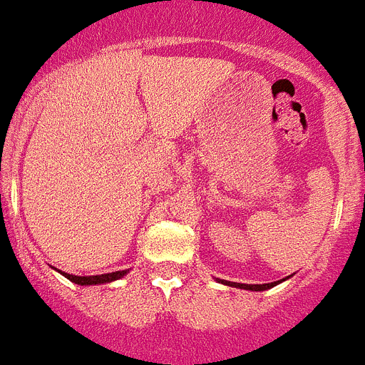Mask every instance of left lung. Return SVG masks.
<instances>
[{
    "instance_id": "left-lung-1",
    "label": "left lung",
    "mask_w": 365,
    "mask_h": 365,
    "mask_svg": "<svg viewBox=\"0 0 365 365\" xmlns=\"http://www.w3.org/2000/svg\"><path fill=\"white\" fill-rule=\"evenodd\" d=\"M285 280V278H284ZM284 280H278V282H271V284H236V282H227V280H218L225 285H231V287H240V289H249V291H265V289H271L274 285H278L280 282Z\"/></svg>"
}]
</instances>
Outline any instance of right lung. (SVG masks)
I'll list each match as a JSON object with an SVG mask.
<instances>
[{"label":"right lung","mask_w":365,"mask_h":365,"mask_svg":"<svg viewBox=\"0 0 365 365\" xmlns=\"http://www.w3.org/2000/svg\"><path fill=\"white\" fill-rule=\"evenodd\" d=\"M58 271H60V269H58ZM127 272L129 271L125 269V271L107 272V274H96V277H76V274H67V272H61V274L78 285H98V284H109V282L118 280V278H123Z\"/></svg>","instance_id":"right-lung-1"}]
</instances>
